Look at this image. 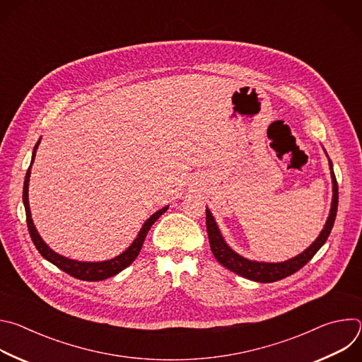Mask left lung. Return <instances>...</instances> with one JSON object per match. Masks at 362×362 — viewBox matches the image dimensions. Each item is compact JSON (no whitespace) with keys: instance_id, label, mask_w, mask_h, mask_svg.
<instances>
[{"instance_id":"8db88e82","label":"left lung","mask_w":362,"mask_h":362,"mask_svg":"<svg viewBox=\"0 0 362 362\" xmlns=\"http://www.w3.org/2000/svg\"><path fill=\"white\" fill-rule=\"evenodd\" d=\"M331 166V176H332V185H334V196H332V206H331V214L329 218L325 223V228L322 229L321 235L318 239L309 246L305 252L300 255L292 257L289 261L281 262V264H265V262H255V261H247L236 252H233L223 240L216 222L212 216V214L206 209V229H208V236H209V243H211V250L215 255L218 262L228 268L229 271L240 275L242 278L255 281V282H275L279 279H284L295 272H298L302 267H305L309 261L313 259L314 255L320 250V247L327 242L335 218H337V211H338V183L337 177L332 170V162L329 160Z\"/></svg>"}]
</instances>
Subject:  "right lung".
<instances>
[{"label":"right lung","instance_id":"1","mask_svg":"<svg viewBox=\"0 0 362 362\" xmlns=\"http://www.w3.org/2000/svg\"><path fill=\"white\" fill-rule=\"evenodd\" d=\"M38 143L34 147L33 151V160L31 165L34 162L35 158V150L38 147ZM31 165L25 173V180H24V190H23V202H24V208H25V218H27V226H28V232L31 236L33 243L35 245L37 250L41 253L42 257L48 262H51L53 265H56L57 268H60L63 272L69 274L73 278L81 279V281H103V279H107L110 276L117 275L119 272H122L123 269H126L134 259L137 257V255L140 253V249L143 246V242L151 228V225L156 222L166 211H168V206L163 209H160L159 212H156L154 215H151L146 223L143 225L139 236L134 239V242L130 245V247H127V250H124L122 255H119L115 259L110 261H105V262H77V261H71L67 259V257L56 253L54 250H51L44 240L41 239V236L38 235L33 219H31V214H30V204H28V182H30V173H31Z\"/></svg>","mask_w":362,"mask_h":362}]
</instances>
